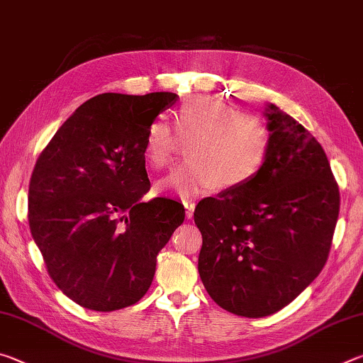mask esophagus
<instances>
[{"instance_id":"34e87169","label":"esophagus","mask_w":363,"mask_h":363,"mask_svg":"<svg viewBox=\"0 0 363 363\" xmlns=\"http://www.w3.org/2000/svg\"><path fill=\"white\" fill-rule=\"evenodd\" d=\"M182 203H184V206H186L187 218H192L194 211H195V201L190 200V199H186V200H182Z\"/></svg>"}]
</instances>
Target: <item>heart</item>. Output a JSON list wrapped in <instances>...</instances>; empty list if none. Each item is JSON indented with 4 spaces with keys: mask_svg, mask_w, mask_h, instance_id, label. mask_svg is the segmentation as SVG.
<instances>
[{
    "mask_svg": "<svg viewBox=\"0 0 363 363\" xmlns=\"http://www.w3.org/2000/svg\"><path fill=\"white\" fill-rule=\"evenodd\" d=\"M176 130L189 144L190 162L158 184L182 196L210 192L216 187H242L261 173L270 150V131L259 113L238 110L216 96H192L177 108ZM181 140L168 120L147 126L144 157L153 168L174 162Z\"/></svg>",
    "mask_w": 363,
    "mask_h": 363,
    "instance_id": "b5f03b06",
    "label": "heart"
}]
</instances>
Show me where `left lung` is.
<instances>
[{
    "instance_id": "obj_1",
    "label": "left lung",
    "mask_w": 363,
    "mask_h": 363,
    "mask_svg": "<svg viewBox=\"0 0 363 363\" xmlns=\"http://www.w3.org/2000/svg\"><path fill=\"white\" fill-rule=\"evenodd\" d=\"M270 150L255 179L195 208L203 237L199 272L214 303L266 317L306 290L328 259L340 187L322 145L269 104Z\"/></svg>"
}]
</instances>
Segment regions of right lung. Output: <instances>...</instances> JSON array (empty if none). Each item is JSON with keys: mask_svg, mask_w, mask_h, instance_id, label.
I'll list each match as a JSON object with an SVG mask.
<instances>
[{"mask_svg": "<svg viewBox=\"0 0 363 363\" xmlns=\"http://www.w3.org/2000/svg\"><path fill=\"white\" fill-rule=\"evenodd\" d=\"M174 93H106L86 101L36 160L28 224L49 277L77 304L110 312L152 285L157 255L184 223L179 201H144L147 126Z\"/></svg>", "mask_w": 363, "mask_h": 363, "instance_id": "obj_1", "label": "right lung"}]
</instances>
